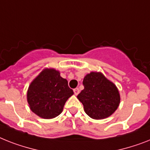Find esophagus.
<instances>
[{"label": "esophagus", "mask_w": 150, "mask_h": 150, "mask_svg": "<svg viewBox=\"0 0 150 150\" xmlns=\"http://www.w3.org/2000/svg\"><path fill=\"white\" fill-rule=\"evenodd\" d=\"M74 94L78 95L79 94V93H80V90H79V88H75L74 90Z\"/></svg>", "instance_id": "obj_1"}]
</instances>
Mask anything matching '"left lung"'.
<instances>
[{"label":"left lung","instance_id":"1","mask_svg":"<svg viewBox=\"0 0 150 150\" xmlns=\"http://www.w3.org/2000/svg\"><path fill=\"white\" fill-rule=\"evenodd\" d=\"M84 89L77 98L83 105L84 111L94 120L110 117L118 108L120 93L113 83L100 72L86 74L83 81Z\"/></svg>","mask_w":150,"mask_h":150}]
</instances>
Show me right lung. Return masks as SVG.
I'll return each mask as SVG.
<instances>
[{
    "label": "right lung",
    "mask_w": 150,
    "mask_h": 150,
    "mask_svg": "<svg viewBox=\"0 0 150 150\" xmlns=\"http://www.w3.org/2000/svg\"><path fill=\"white\" fill-rule=\"evenodd\" d=\"M74 91L54 69H44L30 84L27 93L30 108L38 117L52 119L63 111Z\"/></svg>",
    "instance_id": "add662e5"
}]
</instances>
